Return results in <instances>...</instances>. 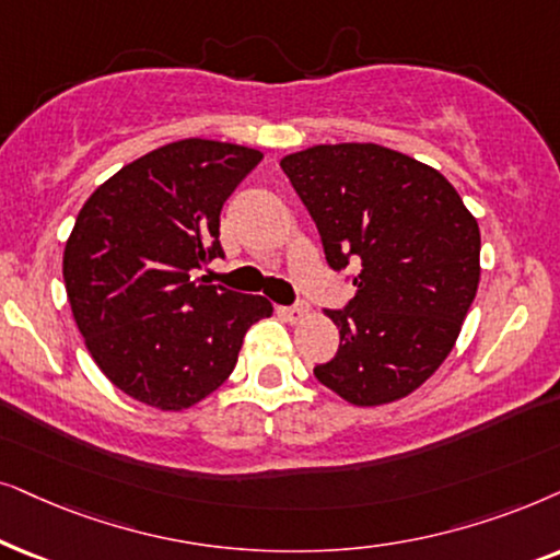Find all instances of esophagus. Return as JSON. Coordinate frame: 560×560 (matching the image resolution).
Instances as JSON below:
<instances>
[{
    "label": "esophagus",
    "mask_w": 560,
    "mask_h": 560,
    "mask_svg": "<svg viewBox=\"0 0 560 560\" xmlns=\"http://www.w3.org/2000/svg\"><path fill=\"white\" fill-rule=\"evenodd\" d=\"M281 315H284L289 323H300V319H304L310 315V307L307 304H294V307H281Z\"/></svg>",
    "instance_id": "obj_1"
}]
</instances>
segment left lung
<instances>
[{
	"instance_id": "left-lung-1",
	"label": "left lung",
	"mask_w": 560,
	"mask_h": 560,
	"mask_svg": "<svg viewBox=\"0 0 560 560\" xmlns=\"http://www.w3.org/2000/svg\"><path fill=\"white\" fill-rule=\"evenodd\" d=\"M335 271L358 266L319 384L355 407L412 394L441 369L479 289V222L441 171L376 143L281 159Z\"/></svg>"
}]
</instances>
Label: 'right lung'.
<instances>
[{"label": "right lung", "instance_id": "1", "mask_svg": "<svg viewBox=\"0 0 560 560\" xmlns=\"http://www.w3.org/2000/svg\"><path fill=\"white\" fill-rule=\"evenodd\" d=\"M264 153L186 138L145 153L81 207L63 250L79 332L117 389L178 412L233 374L248 327L271 302L205 284L222 258L220 212Z\"/></svg>", "mask_w": 560, "mask_h": 560}]
</instances>
